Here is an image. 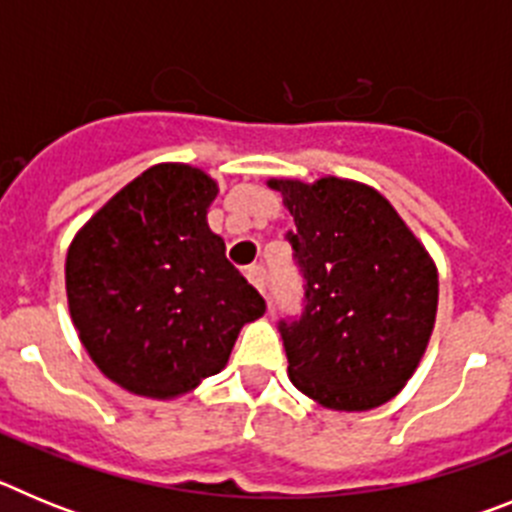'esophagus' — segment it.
I'll return each instance as SVG.
<instances>
[{
	"instance_id": "esophagus-1",
	"label": "esophagus",
	"mask_w": 512,
	"mask_h": 512,
	"mask_svg": "<svg viewBox=\"0 0 512 512\" xmlns=\"http://www.w3.org/2000/svg\"><path fill=\"white\" fill-rule=\"evenodd\" d=\"M246 277H248V282H251L253 287L259 289L261 295L266 297V269L264 266H251V269H246Z\"/></svg>"
}]
</instances>
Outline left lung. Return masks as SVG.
Instances as JSON below:
<instances>
[{
	"label": "left lung",
	"mask_w": 512,
	"mask_h": 512,
	"mask_svg": "<svg viewBox=\"0 0 512 512\" xmlns=\"http://www.w3.org/2000/svg\"><path fill=\"white\" fill-rule=\"evenodd\" d=\"M269 187L295 217L287 241L305 282L300 315L279 320L289 379L325 408H379L428 346L436 266L377 189L336 176Z\"/></svg>",
	"instance_id": "left-lung-1"
}]
</instances>
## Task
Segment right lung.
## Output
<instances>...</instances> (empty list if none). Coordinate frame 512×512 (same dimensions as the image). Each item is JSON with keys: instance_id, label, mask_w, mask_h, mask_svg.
Here are the masks:
<instances>
[{"instance_id": "right-lung-1", "label": "right lung", "mask_w": 512, "mask_h": 512, "mask_svg": "<svg viewBox=\"0 0 512 512\" xmlns=\"http://www.w3.org/2000/svg\"><path fill=\"white\" fill-rule=\"evenodd\" d=\"M217 184L158 164L89 220L66 256L71 320L94 364L146 397L184 395L228 364L264 297L207 225Z\"/></svg>"}]
</instances>
